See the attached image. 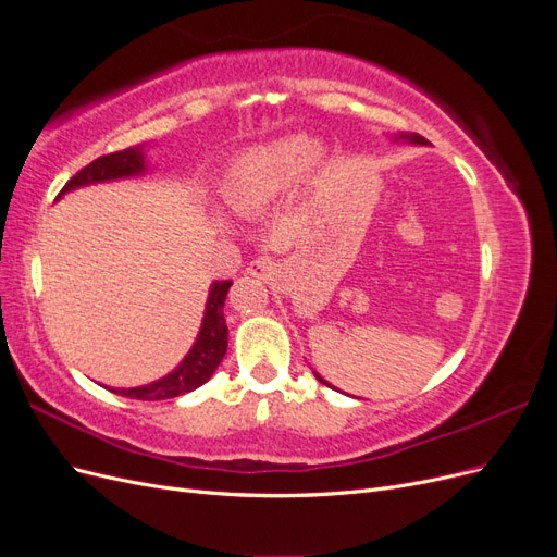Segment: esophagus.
Here are the masks:
<instances>
[{
  "mask_svg": "<svg viewBox=\"0 0 557 557\" xmlns=\"http://www.w3.org/2000/svg\"><path fill=\"white\" fill-rule=\"evenodd\" d=\"M248 274L252 278H260V281H272L276 274V262L272 258H256L248 264Z\"/></svg>",
  "mask_w": 557,
  "mask_h": 557,
  "instance_id": "34e87169",
  "label": "esophagus"
}]
</instances>
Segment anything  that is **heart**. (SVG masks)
Returning <instances> with one entry per match:
<instances>
[{
  "mask_svg": "<svg viewBox=\"0 0 557 557\" xmlns=\"http://www.w3.org/2000/svg\"><path fill=\"white\" fill-rule=\"evenodd\" d=\"M325 146L307 134H288L252 146L234 158L218 181L225 205L237 213L258 211L288 193L325 162Z\"/></svg>",
  "mask_w": 557,
  "mask_h": 557,
  "instance_id": "1",
  "label": "heart"
}]
</instances>
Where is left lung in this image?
<instances>
[{
	"mask_svg": "<svg viewBox=\"0 0 557 557\" xmlns=\"http://www.w3.org/2000/svg\"><path fill=\"white\" fill-rule=\"evenodd\" d=\"M393 141H397V144H411V146H428V144H430L425 137H420V134H416V132H397V134H393ZM313 374H315V372H313ZM315 379H318L320 383H325L327 387H332L320 374H315Z\"/></svg>",
	"mask_w": 557,
	"mask_h": 557,
	"instance_id": "8db88e82",
	"label": "left lung"
}]
</instances>
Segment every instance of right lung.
<instances>
[{"mask_svg": "<svg viewBox=\"0 0 557 557\" xmlns=\"http://www.w3.org/2000/svg\"><path fill=\"white\" fill-rule=\"evenodd\" d=\"M144 148L146 144L129 146L125 150H117V153H109L92 160L88 166H83L76 176H72V181H66V185L60 190L58 197L95 183L144 176L148 172V160H146ZM230 285L232 281H215L211 285L197 339L188 350V356H185L170 374L146 385L109 387V391L132 399L156 401V399H172L185 393H193L195 387L205 385L227 352V323H225L223 307H225Z\"/></svg>", "mask_w": 557, "mask_h": 557, "instance_id": "add662e5", "label": "right lung"}]
</instances>
